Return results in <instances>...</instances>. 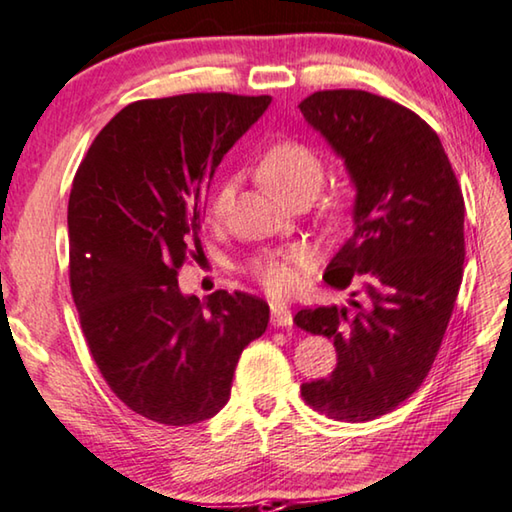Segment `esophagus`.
Here are the masks:
<instances>
[{"mask_svg":"<svg viewBox=\"0 0 512 512\" xmlns=\"http://www.w3.org/2000/svg\"><path fill=\"white\" fill-rule=\"evenodd\" d=\"M272 326L281 329V326H292V311L283 304H272Z\"/></svg>","mask_w":512,"mask_h":512,"instance_id":"obj_1","label":"esophagus"}]
</instances>
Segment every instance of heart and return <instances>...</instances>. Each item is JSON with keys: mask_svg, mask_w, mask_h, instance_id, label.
Masks as SVG:
<instances>
[{"mask_svg": "<svg viewBox=\"0 0 512 512\" xmlns=\"http://www.w3.org/2000/svg\"><path fill=\"white\" fill-rule=\"evenodd\" d=\"M324 163L311 147L301 142H276L258 163V179L276 197L290 201L301 195L315 197L324 183ZM233 183L222 181L211 197V213L222 215L231 204ZM306 265L304 251L290 249L283 254H267L251 261L249 272L261 281V286L274 297H286L299 288L301 270Z\"/></svg>", "mask_w": 512, "mask_h": 512, "instance_id": "1", "label": "heart"}]
</instances>
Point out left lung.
Wrapping results in <instances>:
<instances>
[{"mask_svg": "<svg viewBox=\"0 0 512 512\" xmlns=\"http://www.w3.org/2000/svg\"><path fill=\"white\" fill-rule=\"evenodd\" d=\"M299 111L345 165L354 233L324 281L349 306L304 308L295 324L326 335L338 365L301 385L331 420L367 422L420 388L445 338L465 261V201L445 147L420 115L365 90H322ZM356 294L360 300H354Z\"/></svg>", "mask_w": 512, "mask_h": 512, "instance_id": "obj_1", "label": "left lung"}]
</instances>
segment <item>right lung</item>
I'll return each instance as SVG.
<instances>
[{
    "instance_id": "add662e5",
    "label": "right lung",
    "mask_w": 512,
    "mask_h": 512,
    "mask_svg": "<svg viewBox=\"0 0 512 512\" xmlns=\"http://www.w3.org/2000/svg\"><path fill=\"white\" fill-rule=\"evenodd\" d=\"M272 97L197 92L122 108L92 140L67 204L70 286L90 354L117 399L165 426L231 397L238 358L270 322L247 292L183 295L177 270L224 154Z\"/></svg>"
}]
</instances>
